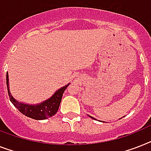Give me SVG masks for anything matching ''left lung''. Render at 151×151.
<instances>
[{
  "mask_svg": "<svg viewBox=\"0 0 151 151\" xmlns=\"http://www.w3.org/2000/svg\"><path fill=\"white\" fill-rule=\"evenodd\" d=\"M90 117H91V118H92V119H94V118H93V117H91V116H90Z\"/></svg>",
  "mask_w": 151,
  "mask_h": 151,
  "instance_id": "obj_1",
  "label": "left lung"
}]
</instances>
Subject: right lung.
I'll return each mask as SVG.
<instances>
[{
	"label": "right lung",
	"instance_id": "1",
	"mask_svg": "<svg viewBox=\"0 0 151 151\" xmlns=\"http://www.w3.org/2000/svg\"><path fill=\"white\" fill-rule=\"evenodd\" d=\"M6 83H7V88H8L10 101H12V103L23 115L36 120L46 119L54 116L59 109L63 92L69 85V84H68L66 86L59 89L50 99H49L42 103L35 105H31L20 103L18 101H16L15 99L12 96L9 91V87H8V73H7V75H6Z\"/></svg>",
	"mask_w": 151,
	"mask_h": 151
}]
</instances>
